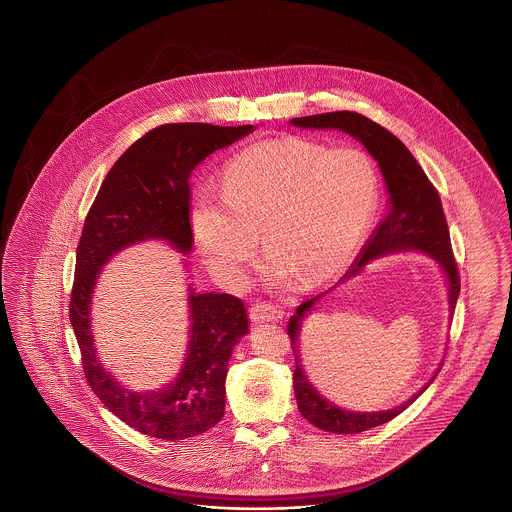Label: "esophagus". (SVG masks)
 I'll return each mask as SVG.
<instances>
[{"mask_svg": "<svg viewBox=\"0 0 512 512\" xmlns=\"http://www.w3.org/2000/svg\"><path fill=\"white\" fill-rule=\"evenodd\" d=\"M249 316H251L253 322H278V320L284 318V312L280 310L278 305H274V303L261 301V303L251 305V308H249Z\"/></svg>", "mask_w": 512, "mask_h": 512, "instance_id": "esophagus-1", "label": "esophagus"}]
</instances>
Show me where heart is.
<instances>
[{
    "label": "heart",
    "mask_w": 512,
    "mask_h": 512,
    "mask_svg": "<svg viewBox=\"0 0 512 512\" xmlns=\"http://www.w3.org/2000/svg\"><path fill=\"white\" fill-rule=\"evenodd\" d=\"M379 169L366 150L301 137L253 144L225 169L223 198L204 194L190 213L211 268L236 280L263 234L270 272L303 286L337 276L379 204Z\"/></svg>",
    "instance_id": "obj_1"
}]
</instances>
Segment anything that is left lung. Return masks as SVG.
<instances>
[{"label": "left lung", "instance_id": "1", "mask_svg": "<svg viewBox=\"0 0 512 512\" xmlns=\"http://www.w3.org/2000/svg\"><path fill=\"white\" fill-rule=\"evenodd\" d=\"M293 125L305 129H341L368 148L369 154L377 160L383 171L385 183L389 188L390 207L383 223L375 228L373 236L362 249L356 263L345 274L350 278L358 274L369 261L404 249H419L430 253L448 276L450 287V308L453 312L459 289L461 276L451 249L450 228L442 209L438 190L430 183L429 177L417 164L413 154L398 137H394L383 125L369 120L358 112H328L305 118H293ZM322 295H316L297 308V314L287 324V335L291 339V350L295 356V373H293V389L299 411L303 417L318 429L335 432V434H358L364 430L379 427L400 415L409 404L423 392L415 394L409 402L400 408L389 411H373V413H354L347 409L337 408L326 398H322L316 389L308 383L307 375L299 362V324L312 305ZM438 373V371H436ZM436 377V375H434ZM432 377V381H434ZM430 381V383H432Z\"/></svg>", "mask_w": 512, "mask_h": 512}]
</instances>
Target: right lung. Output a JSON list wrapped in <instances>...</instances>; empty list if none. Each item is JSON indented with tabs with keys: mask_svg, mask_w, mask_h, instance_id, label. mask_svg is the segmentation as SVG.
I'll use <instances>...</instances> for the list:
<instances>
[{
	"mask_svg": "<svg viewBox=\"0 0 512 512\" xmlns=\"http://www.w3.org/2000/svg\"><path fill=\"white\" fill-rule=\"evenodd\" d=\"M253 125L165 123L144 133L108 171L85 217L76 249L70 322L87 385L123 423L162 440H184L225 415V379L234 345L247 333L244 301L228 293L190 295V345L183 373L167 389L129 392L99 364L89 331L91 291L101 266L122 247L162 238L183 253L192 247V169L211 152L246 137Z\"/></svg>",
	"mask_w": 512,
	"mask_h": 512,
	"instance_id": "1",
	"label": "right lung"
}]
</instances>
